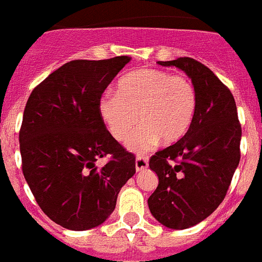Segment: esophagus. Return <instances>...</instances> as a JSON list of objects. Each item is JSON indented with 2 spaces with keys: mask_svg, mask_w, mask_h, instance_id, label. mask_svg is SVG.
I'll return each mask as SVG.
<instances>
[{
  "mask_svg": "<svg viewBox=\"0 0 262 262\" xmlns=\"http://www.w3.org/2000/svg\"><path fill=\"white\" fill-rule=\"evenodd\" d=\"M148 168V159L144 156H137L136 157V171H144Z\"/></svg>",
  "mask_w": 262,
  "mask_h": 262,
  "instance_id": "1",
  "label": "esophagus"
}]
</instances>
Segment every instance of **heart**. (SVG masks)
<instances>
[{"instance_id":"1","label":"heart","mask_w":262,"mask_h":262,"mask_svg":"<svg viewBox=\"0 0 262 262\" xmlns=\"http://www.w3.org/2000/svg\"><path fill=\"white\" fill-rule=\"evenodd\" d=\"M196 93L192 83L183 75L157 69H140L121 78L117 95L99 99L102 122L114 140L129 141L135 152L150 149L157 142L167 145L180 141L192 125L196 113Z\"/></svg>"}]
</instances>
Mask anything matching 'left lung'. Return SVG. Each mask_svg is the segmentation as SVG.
Returning a JSON list of instances; mask_svg holds the SVG:
<instances>
[{
  "mask_svg": "<svg viewBox=\"0 0 262 262\" xmlns=\"http://www.w3.org/2000/svg\"><path fill=\"white\" fill-rule=\"evenodd\" d=\"M178 67L192 82L196 113L187 135L150 157L159 186L148 199L150 214L172 230L188 229L222 203L239 164L241 125L230 90L191 57L159 61Z\"/></svg>",
  "mask_w": 262,
  "mask_h": 262,
  "instance_id": "1",
  "label": "left lung"
}]
</instances>
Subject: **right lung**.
I'll return each mask as SVG.
<instances>
[{"instance_id": "right-lung-1", "label": "right lung", "mask_w": 262, "mask_h": 262, "mask_svg": "<svg viewBox=\"0 0 262 262\" xmlns=\"http://www.w3.org/2000/svg\"><path fill=\"white\" fill-rule=\"evenodd\" d=\"M129 56L72 60L29 95L20 129L23 173L44 214L64 229L99 226L136 173V157L102 122L98 103ZM110 154L99 168L96 160Z\"/></svg>"}]
</instances>
